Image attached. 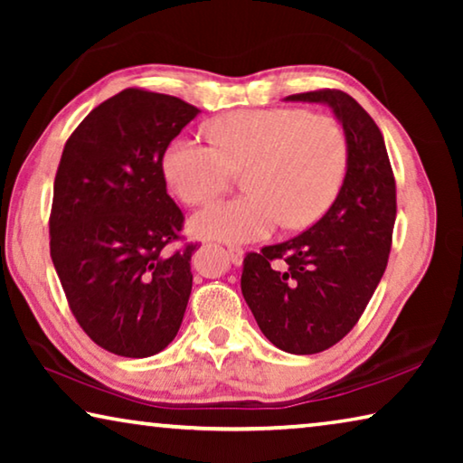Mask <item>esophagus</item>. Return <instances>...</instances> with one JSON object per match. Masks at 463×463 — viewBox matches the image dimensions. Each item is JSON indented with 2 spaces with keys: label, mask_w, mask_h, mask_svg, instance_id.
Segmentation results:
<instances>
[{
  "label": "esophagus",
  "mask_w": 463,
  "mask_h": 463,
  "mask_svg": "<svg viewBox=\"0 0 463 463\" xmlns=\"http://www.w3.org/2000/svg\"><path fill=\"white\" fill-rule=\"evenodd\" d=\"M226 257L232 265H241L242 263V249L237 245H229L226 247Z\"/></svg>",
  "instance_id": "1"
}]
</instances>
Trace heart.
I'll return each instance as SVG.
<instances>
[{
	"instance_id": "1",
	"label": "heart",
	"mask_w": 463,
	"mask_h": 463,
	"mask_svg": "<svg viewBox=\"0 0 463 463\" xmlns=\"http://www.w3.org/2000/svg\"><path fill=\"white\" fill-rule=\"evenodd\" d=\"M210 143L179 137L163 155V175L182 202L200 206L242 171L241 198L213 203L192 218L206 239L257 241L276 226L315 224L339 195L349 140L339 120L304 108L241 109L210 122Z\"/></svg>"
}]
</instances>
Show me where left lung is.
I'll return each mask as SVG.
<instances>
[{
	"mask_svg": "<svg viewBox=\"0 0 463 463\" xmlns=\"http://www.w3.org/2000/svg\"><path fill=\"white\" fill-rule=\"evenodd\" d=\"M286 99L333 108L349 140L347 175L317 224L245 255L241 289L276 347L312 355L333 347L357 325L386 271L396 182L378 124L349 93L317 90Z\"/></svg>",
	"mask_w": 463,
	"mask_h": 463,
	"instance_id": "8db88e82",
	"label": "left lung"
}]
</instances>
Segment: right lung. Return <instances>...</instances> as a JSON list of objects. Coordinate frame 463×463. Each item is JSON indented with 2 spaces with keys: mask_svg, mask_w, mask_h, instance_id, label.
Returning a JSON list of instances; mask_svg holds the SVG:
<instances>
[{
  "mask_svg": "<svg viewBox=\"0 0 463 463\" xmlns=\"http://www.w3.org/2000/svg\"><path fill=\"white\" fill-rule=\"evenodd\" d=\"M200 109L140 88L85 116L62 148L49 218L51 257L90 339L122 357L175 339L192 294L184 213L167 194L163 155Z\"/></svg>",
  "mask_w": 463,
  "mask_h": 463,
  "instance_id": "1",
  "label": "right lung"
}]
</instances>
